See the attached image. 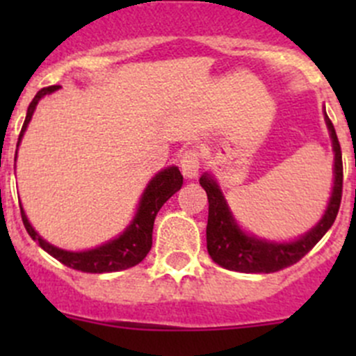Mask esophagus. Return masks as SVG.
Segmentation results:
<instances>
[{
    "label": "esophagus",
    "mask_w": 356,
    "mask_h": 356,
    "mask_svg": "<svg viewBox=\"0 0 356 356\" xmlns=\"http://www.w3.org/2000/svg\"><path fill=\"white\" fill-rule=\"evenodd\" d=\"M181 170L186 179H195L200 172V155L195 149H188L181 156Z\"/></svg>",
    "instance_id": "obj_1"
}]
</instances>
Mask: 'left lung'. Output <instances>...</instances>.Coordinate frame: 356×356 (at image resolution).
Returning a JSON list of instances; mask_svg holds the SVG:
<instances>
[{"mask_svg": "<svg viewBox=\"0 0 356 356\" xmlns=\"http://www.w3.org/2000/svg\"><path fill=\"white\" fill-rule=\"evenodd\" d=\"M325 124L332 139L334 152V186L329 200L327 210L317 225L300 239L291 243H274L258 239L246 234L236 224L229 204L222 195L220 188L210 174L200 177L201 188L208 196V224H207V248L208 254L215 264L227 270L245 272V274H270L282 270L300 261L312 250L325 232L331 229L339 211L341 196H343V158L341 146L337 141L332 122L325 113Z\"/></svg>", "mask_w": 356, "mask_h": 356, "instance_id": "left-lung-1", "label": "left lung"}]
</instances>
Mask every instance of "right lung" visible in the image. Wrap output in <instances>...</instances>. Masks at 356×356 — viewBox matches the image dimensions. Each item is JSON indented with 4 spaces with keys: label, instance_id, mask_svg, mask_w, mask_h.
I'll return each mask as SVG.
<instances>
[{
    "label": "right lung",
    "instance_id": "1",
    "mask_svg": "<svg viewBox=\"0 0 356 356\" xmlns=\"http://www.w3.org/2000/svg\"><path fill=\"white\" fill-rule=\"evenodd\" d=\"M58 88L60 86L42 88L41 91L34 96V99H32L31 105H29L27 108V115H25L17 148H19L20 139H22L25 129H27L29 122H31L32 113H34L35 105L39 103V99H41L42 96L55 92ZM181 186L182 175L177 167H168L163 168L161 172H158L155 177L149 181V184L146 186L145 193H143L141 196V201H139V208L138 211H136V217L132 218L131 225H129L118 238L111 239V241L105 243V245L88 251H65L49 245L48 241H44V239L32 229L31 222L27 220V215L24 213L22 207H20V213H22V222L25 229H27L29 236H31L34 241H38L42 250L48 251L51 257H55L56 260L62 261L67 267L75 268V270L81 272H89V274L118 272L134 267L139 261L145 260V257L148 254V251L152 250L153 245V224H155L158 210L163 207L165 201L181 189Z\"/></svg>",
    "mask_w": 356,
    "mask_h": 356
}]
</instances>
